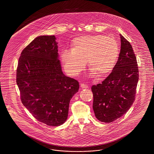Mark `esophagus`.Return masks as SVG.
<instances>
[{"mask_svg": "<svg viewBox=\"0 0 154 154\" xmlns=\"http://www.w3.org/2000/svg\"><path fill=\"white\" fill-rule=\"evenodd\" d=\"M80 86H81V88H82V89H86V88H88V85H86L84 84H81Z\"/></svg>", "mask_w": 154, "mask_h": 154, "instance_id": "obj_1", "label": "esophagus"}]
</instances>
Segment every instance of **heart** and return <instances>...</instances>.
Returning <instances> with one entry per match:
<instances>
[{
    "mask_svg": "<svg viewBox=\"0 0 154 154\" xmlns=\"http://www.w3.org/2000/svg\"><path fill=\"white\" fill-rule=\"evenodd\" d=\"M119 54V45L115 39L99 34L74 38L71 50H63L60 57L65 69L71 75L83 70L87 61L91 69L90 76L103 78L112 73Z\"/></svg>",
    "mask_w": 154,
    "mask_h": 154,
    "instance_id": "obj_1",
    "label": "heart"
}]
</instances>
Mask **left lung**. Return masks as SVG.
<instances>
[{
  "mask_svg": "<svg viewBox=\"0 0 154 154\" xmlns=\"http://www.w3.org/2000/svg\"><path fill=\"white\" fill-rule=\"evenodd\" d=\"M121 51L112 73L102 84L92 86L93 109L100 122H111L132 106L139 79L137 58L130 43L120 34Z\"/></svg>",
  "mask_w": 154,
  "mask_h": 154,
  "instance_id": "obj_1",
  "label": "left lung"
}]
</instances>
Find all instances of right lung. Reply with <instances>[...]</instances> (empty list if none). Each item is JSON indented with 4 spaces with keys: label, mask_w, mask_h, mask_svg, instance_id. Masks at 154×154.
Here are the masks:
<instances>
[{
    "label": "right lung",
    "mask_w": 154,
    "mask_h": 154,
    "mask_svg": "<svg viewBox=\"0 0 154 154\" xmlns=\"http://www.w3.org/2000/svg\"><path fill=\"white\" fill-rule=\"evenodd\" d=\"M56 40L54 35L36 37L22 52L16 71L22 103L38 121L52 126L66 121L79 88L62 70Z\"/></svg>",
    "instance_id": "obj_1"
}]
</instances>
